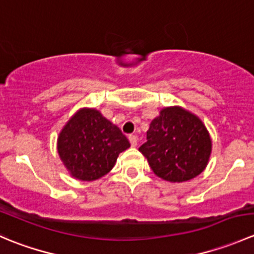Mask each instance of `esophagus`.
<instances>
[{
  "instance_id": "obj_1",
  "label": "esophagus",
  "mask_w": 254,
  "mask_h": 254,
  "mask_svg": "<svg viewBox=\"0 0 254 254\" xmlns=\"http://www.w3.org/2000/svg\"><path fill=\"white\" fill-rule=\"evenodd\" d=\"M129 141L131 143V146L137 145V136L136 135H129Z\"/></svg>"
}]
</instances>
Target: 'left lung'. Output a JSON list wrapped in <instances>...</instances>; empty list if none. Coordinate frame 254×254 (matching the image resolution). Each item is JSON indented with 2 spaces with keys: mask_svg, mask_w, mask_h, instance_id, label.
I'll use <instances>...</instances> for the list:
<instances>
[{
  "mask_svg": "<svg viewBox=\"0 0 254 254\" xmlns=\"http://www.w3.org/2000/svg\"><path fill=\"white\" fill-rule=\"evenodd\" d=\"M139 151L156 176L186 182L200 175L211 152V140L198 117L181 107L165 108L151 122Z\"/></svg>",
  "mask_w": 254,
  "mask_h": 254,
  "instance_id": "obj_1",
  "label": "left lung"
}]
</instances>
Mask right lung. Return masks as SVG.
<instances>
[{
  "mask_svg": "<svg viewBox=\"0 0 254 254\" xmlns=\"http://www.w3.org/2000/svg\"><path fill=\"white\" fill-rule=\"evenodd\" d=\"M130 147L117 125L96 109L76 113L58 139V152L71 176L96 181L114 167L120 152Z\"/></svg>",
  "mask_w": 254,
  "mask_h": 254,
  "instance_id": "right-lung-1",
  "label": "right lung"
}]
</instances>
